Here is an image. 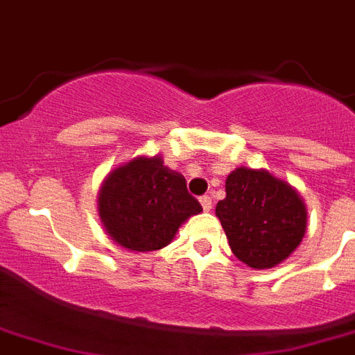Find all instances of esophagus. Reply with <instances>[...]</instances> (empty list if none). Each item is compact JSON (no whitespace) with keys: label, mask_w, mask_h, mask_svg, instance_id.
<instances>
[{"label":"esophagus","mask_w":355,"mask_h":355,"mask_svg":"<svg viewBox=\"0 0 355 355\" xmlns=\"http://www.w3.org/2000/svg\"><path fill=\"white\" fill-rule=\"evenodd\" d=\"M200 206H202V210L205 211H210L211 210V197L210 195H202L199 199Z\"/></svg>","instance_id":"1"}]
</instances>
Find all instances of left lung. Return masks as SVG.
Returning a JSON list of instances; mask_svg holds the SVG:
<instances>
[{"label": "left lung", "mask_w": 355, "mask_h": 355, "mask_svg": "<svg viewBox=\"0 0 355 355\" xmlns=\"http://www.w3.org/2000/svg\"><path fill=\"white\" fill-rule=\"evenodd\" d=\"M227 197L217 202L228 245L237 259L269 269L289 256L306 234L300 195L270 173L237 167L227 178Z\"/></svg>", "instance_id": "left-lung-1"}]
</instances>
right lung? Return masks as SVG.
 I'll use <instances>...</instances> for the list:
<instances>
[{
    "label": "right lung",
    "mask_w": 355,
    "mask_h": 355,
    "mask_svg": "<svg viewBox=\"0 0 355 355\" xmlns=\"http://www.w3.org/2000/svg\"><path fill=\"white\" fill-rule=\"evenodd\" d=\"M202 211L180 173L162 158H136L107 177L99 193V216L114 241L138 252L171 243L188 217Z\"/></svg>",
    "instance_id": "right-lung-1"
}]
</instances>
